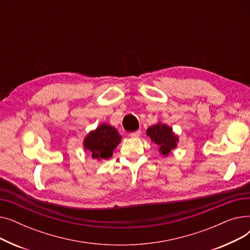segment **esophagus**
<instances>
[{
	"instance_id": "esophagus-1",
	"label": "esophagus",
	"mask_w": 250,
	"mask_h": 250,
	"mask_svg": "<svg viewBox=\"0 0 250 250\" xmlns=\"http://www.w3.org/2000/svg\"><path fill=\"white\" fill-rule=\"evenodd\" d=\"M141 130L140 129H138V130H136V132H133V133H130L129 134V136L132 137V138H138V137H140L141 136Z\"/></svg>"
}]
</instances>
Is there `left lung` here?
Instances as JSON below:
<instances>
[{"label": "left lung", "instance_id": "obj_1", "mask_svg": "<svg viewBox=\"0 0 250 250\" xmlns=\"http://www.w3.org/2000/svg\"><path fill=\"white\" fill-rule=\"evenodd\" d=\"M147 135L153 143L159 146V151L165 156L176 147V143L178 142V138L173 134L172 128L160 123L150 126L147 129Z\"/></svg>", "mask_w": 250, "mask_h": 250}]
</instances>
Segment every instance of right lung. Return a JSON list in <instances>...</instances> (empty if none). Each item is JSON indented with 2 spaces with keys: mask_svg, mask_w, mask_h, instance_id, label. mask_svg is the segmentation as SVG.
Returning a JSON list of instances; mask_svg holds the SVG:
<instances>
[{
  "mask_svg": "<svg viewBox=\"0 0 250 250\" xmlns=\"http://www.w3.org/2000/svg\"><path fill=\"white\" fill-rule=\"evenodd\" d=\"M121 139L122 137L114 126L103 124L87 135L84 140V146L86 150L91 152L93 159H108L120 144Z\"/></svg>",
  "mask_w": 250,
  "mask_h": 250,
  "instance_id": "right-lung-1",
  "label": "right lung"
}]
</instances>
